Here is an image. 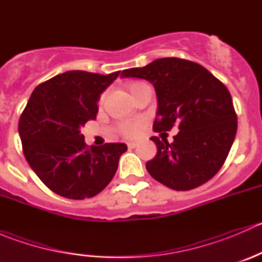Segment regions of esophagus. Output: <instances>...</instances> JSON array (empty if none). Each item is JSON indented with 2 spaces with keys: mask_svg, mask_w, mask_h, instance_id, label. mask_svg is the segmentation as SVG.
<instances>
[{
  "mask_svg": "<svg viewBox=\"0 0 262 262\" xmlns=\"http://www.w3.org/2000/svg\"><path fill=\"white\" fill-rule=\"evenodd\" d=\"M136 146H137L136 142H130V143H128V147H129V148H134Z\"/></svg>",
  "mask_w": 262,
  "mask_h": 262,
  "instance_id": "34e87169",
  "label": "esophagus"
}]
</instances>
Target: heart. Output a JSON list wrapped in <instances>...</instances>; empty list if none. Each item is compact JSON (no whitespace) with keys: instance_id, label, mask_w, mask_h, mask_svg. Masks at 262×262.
I'll return each instance as SVG.
<instances>
[{"instance_id":"heart-1","label":"heart","mask_w":262,"mask_h":262,"mask_svg":"<svg viewBox=\"0 0 262 262\" xmlns=\"http://www.w3.org/2000/svg\"><path fill=\"white\" fill-rule=\"evenodd\" d=\"M142 84L144 83L136 82V83L129 84V91H130V94H134L136 90L138 89V87H141ZM139 126H141V123H123L120 125V132L124 134V136L128 137V138H133V137H136L137 134H138Z\"/></svg>"}]
</instances>
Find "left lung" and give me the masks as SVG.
Here are the masks:
<instances>
[{"mask_svg":"<svg viewBox=\"0 0 262 262\" xmlns=\"http://www.w3.org/2000/svg\"><path fill=\"white\" fill-rule=\"evenodd\" d=\"M121 77L153 84L157 113L153 129L179 133L172 143L152 137L157 155L146 163L153 179L173 190H190L213 178L223 166L237 132V115L228 89L203 66L180 58H160Z\"/></svg>","mask_w":262,"mask_h":262,"instance_id":"8db88e82","label":"left lung"}]
</instances>
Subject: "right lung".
I'll return each instance as SVG.
<instances>
[{
  "label": "right lung",
  "instance_id": "add662e5",
  "mask_svg": "<svg viewBox=\"0 0 262 262\" xmlns=\"http://www.w3.org/2000/svg\"><path fill=\"white\" fill-rule=\"evenodd\" d=\"M110 75L68 71L40 83L18 121L26 161L47 186L68 199L92 198L114 178L124 143L87 148L81 133L96 119L100 95L116 80Z\"/></svg>",
  "mask_w": 262,
  "mask_h": 262
}]
</instances>
